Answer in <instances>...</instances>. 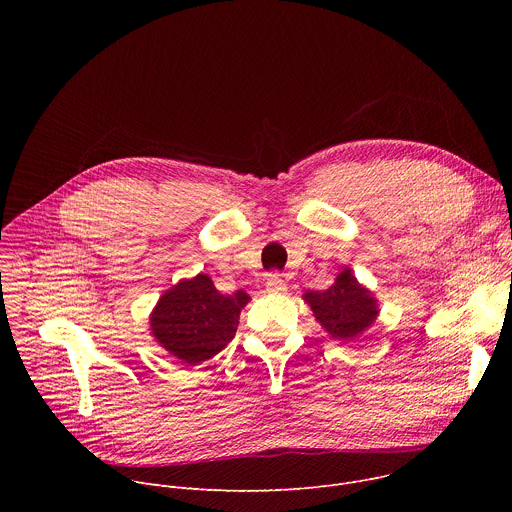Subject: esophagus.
Returning a JSON list of instances; mask_svg holds the SVG:
<instances>
[{
	"label": "esophagus",
	"instance_id": "1",
	"mask_svg": "<svg viewBox=\"0 0 512 512\" xmlns=\"http://www.w3.org/2000/svg\"><path fill=\"white\" fill-rule=\"evenodd\" d=\"M265 289L269 291V294H281V291H285V279H283V273H269L267 279H265Z\"/></svg>",
	"mask_w": 512,
	"mask_h": 512
}]
</instances>
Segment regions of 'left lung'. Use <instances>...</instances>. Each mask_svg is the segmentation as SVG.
<instances>
[{"label": "left lung", "mask_w": 512, "mask_h": 512, "mask_svg": "<svg viewBox=\"0 0 512 512\" xmlns=\"http://www.w3.org/2000/svg\"><path fill=\"white\" fill-rule=\"evenodd\" d=\"M306 302L322 328L336 340L356 338L379 314L377 300L369 289L358 285L350 269H344L328 289L308 291Z\"/></svg>", "instance_id": "left-lung-1"}]
</instances>
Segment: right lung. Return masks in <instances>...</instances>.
Here are the masks:
<instances>
[{
    "mask_svg": "<svg viewBox=\"0 0 512 512\" xmlns=\"http://www.w3.org/2000/svg\"><path fill=\"white\" fill-rule=\"evenodd\" d=\"M245 291L223 296L208 275L184 279L160 298L152 314V334L180 362L198 364L221 352L235 336Z\"/></svg>",
    "mask_w": 512,
    "mask_h": 512,
    "instance_id": "add662e5",
    "label": "right lung"
}]
</instances>
